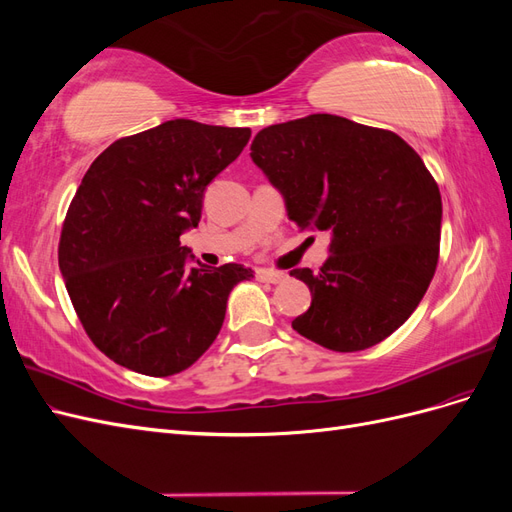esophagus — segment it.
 Instances as JSON below:
<instances>
[{
  "instance_id": "obj_1",
  "label": "esophagus",
  "mask_w": 512,
  "mask_h": 512,
  "mask_svg": "<svg viewBox=\"0 0 512 512\" xmlns=\"http://www.w3.org/2000/svg\"><path fill=\"white\" fill-rule=\"evenodd\" d=\"M256 277L260 282H267V284H280L284 282V273H277V271H269V269H258Z\"/></svg>"
}]
</instances>
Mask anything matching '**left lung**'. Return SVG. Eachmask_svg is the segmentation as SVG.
<instances>
[{"label":"left lung","mask_w":512,"mask_h":512,"mask_svg":"<svg viewBox=\"0 0 512 512\" xmlns=\"http://www.w3.org/2000/svg\"><path fill=\"white\" fill-rule=\"evenodd\" d=\"M250 156L294 224L331 235L320 271H290L312 292L292 329L335 352L395 333L440 254L442 198L421 156L395 132L327 113L260 130Z\"/></svg>","instance_id":"1"}]
</instances>
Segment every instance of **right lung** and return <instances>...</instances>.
<instances>
[{
    "mask_svg": "<svg viewBox=\"0 0 512 512\" xmlns=\"http://www.w3.org/2000/svg\"><path fill=\"white\" fill-rule=\"evenodd\" d=\"M250 136L173 119L89 166L61 228L59 271L89 339L117 365L153 378L188 369L218 337L230 290L254 277L235 262L188 268L194 254L179 241Z\"/></svg>",
    "mask_w": 512,
    "mask_h": 512,
    "instance_id": "obj_1",
    "label": "right lung"
}]
</instances>
